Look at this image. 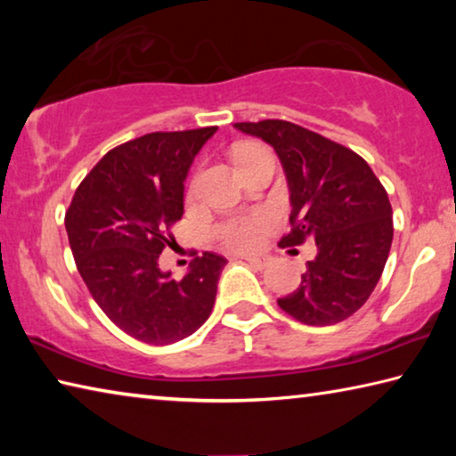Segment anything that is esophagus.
<instances>
[{
  "label": "esophagus",
  "mask_w": 456,
  "mask_h": 456,
  "mask_svg": "<svg viewBox=\"0 0 456 456\" xmlns=\"http://www.w3.org/2000/svg\"><path fill=\"white\" fill-rule=\"evenodd\" d=\"M243 259L249 261V264L257 269H264L269 265V257L265 256H243Z\"/></svg>",
  "instance_id": "esophagus-1"
}]
</instances>
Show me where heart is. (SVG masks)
<instances>
[{
    "label": "heart",
    "instance_id": "heart-1",
    "mask_svg": "<svg viewBox=\"0 0 456 456\" xmlns=\"http://www.w3.org/2000/svg\"><path fill=\"white\" fill-rule=\"evenodd\" d=\"M261 151L264 149L257 144L237 146L233 152V160L237 168L243 167L247 160L256 157V154ZM269 223H272V215L267 211L233 215V217L217 223L213 229V235L229 251H251L261 243Z\"/></svg>",
    "mask_w": 456,
    "mask_h": 456
}]
</instances>
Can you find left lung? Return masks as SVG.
Returning <instances> with one entry per match:
<instances>
[{
  "instance_id": "8db88e82",
  "label": "left lung",
  "mask_w": 456,
  "mask_h": 456,
  "mask_svg": "<svg viewBox=\"0 0 456 456\" xmlns=\"http://www.w3.org/2000/svg\"><path fill=\"white\" fill-rule=\"evenodd\" d=\"M235 128L272 144L283 165L291 231L280 245L305 239L318 245L302 283L277 304L307 326L350 318L374 291L390 253L395 227L382 183L360 154L293 122H237Z\"/></svg>"
}]
</instances>
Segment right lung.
<instances>
[{"instance_id": "obj_1", "label": "right lung", "mask_w": 456, "mask_h": 456, "mask_svg": "<svg viewBox=\"0 0 456 456\" xmlns=\"http://www.w3.org/2000/svg\"><path fill=\"white\" fill-rule=\"evenodd\" d=\"M217 126L151 133L106 152L66 211L76 267L108 318L144 344L179 342L211 315L227 259L205 251L183 280L159 256L183 217L184 179Z\"/></svg>"}]
</instances>
